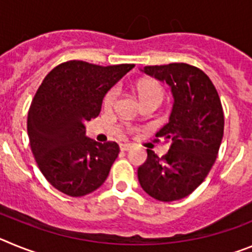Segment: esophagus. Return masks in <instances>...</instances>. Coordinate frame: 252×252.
I'll list each match as a JSON object with an SVG mask.
<instances>
[{"instance_id": "34e87169", "label": "esophagus", "mask_w": 252, "mask_h": 252, "mask_svg": "<svg viewBox=\"0 0 252 252\" xmlns=\"http://www.w3.org/2000/svg\"><path fill=\"white\" fill-rule=\"evenodd\" d=\"M120 148H121L122 151H128L133 148V145L132 144H121V145H120Z\"/></svg>"}]
</instances>
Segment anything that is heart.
<instances>
[{
  "label": "heart",
  "instance_id": "obj_1",
  "mask_svg": "<svg viewBox=\"0 0 252 252\" xmlns=\"http://www.w3.org/2000/svg\"><path fill=\"white\" fill-rule=\"evenodd\" d=\"M137 94H139L140 101H142V99L153 98L160 102L162 99V88L159 84L155 83L140 84L139 88H137ZM116 97H117V90H116V88H112L111 91H108L103 98L104 108H111V107L115 104Z\"/></svg>",
  "mask_w": 252,
  "mask_h": 252
}]
</instances>
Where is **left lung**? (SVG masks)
<instances>
[{"label":"left lung","instance_id":"8db88e82","mask_svg":"<svg viewBox=\"0 0 252 252\" xmlns=\"http://www.w3.org/2000/svg\"><path fill=\"white\" fill-rule=\"evenodd\" d=\"M140 70L165 82L174 102L169 122L155 135L170 140V148L161 158L148 150L137 178L150 197L178 201L190 194L215 164L223 137L221 99L208 75L189 64L151 65Z\"/></svg>","mask_w":252,"mask_h":252}]
</instances>
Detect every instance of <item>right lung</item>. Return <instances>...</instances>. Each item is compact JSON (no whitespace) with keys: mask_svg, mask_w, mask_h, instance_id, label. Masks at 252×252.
Masks as SVG:
<instances>
[{"mask_svg":"<svg viewBox=\"0 0 252 252\" xmlns=\"http://www.w3.org/2000/svg\"><path fill=\"white\" fill-rule=\"evenodd\" d=\"M133 66L70 60L53 69L35 93L28 115L30 146L43 175L59 192L82 197L108 177L119 145L87 136L84 122L99 115L106 93Z\"/></svg>","mask_w":252,"mask_h":252,"instance_id":"right-lung-1","label":"right lung"}]
</instances>
